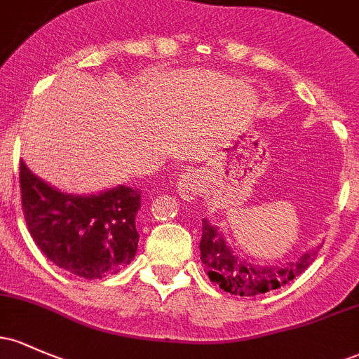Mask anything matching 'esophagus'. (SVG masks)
<instances>
[{
    "instance_id": "obj_1",
    "label": "esophagus",
    "mask_w": 359,
    "mask_h": 359,
    "mask_svg": "<svg viewBox=\"0 0 359 359\" xmlns=\"http://www.w3.org/2000/svg\"><path fill=\"white\" fill-rule=\"evenodd\" d=\"M201 182H203V180H201L198 172H182L179 175V179H177V192H179L182 199H194L201 192V189H203V184Z\"/></svg>"
}]
</instances>
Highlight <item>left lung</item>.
<instances>
[{"mask_svg":"<svg viewBox=\"0 0 359 359\" xmlns=\"http://www.w3.org/2000/svg\"><path fill=\"white\" fill-rule=\"evenodd\" d=\"M320 247L309 250L298 261L285 266H255L238 259L226 245L218 228L206 218L203 219V237L199 243L201 261L211 281L223 291L238 297H255L288 285L297 276L305 273L306 267L317 257Z\"/></svg>","mask_w":359,"mask_h":359,"instance_id":"left-lung-1","label":"left lung"}]
</instances>
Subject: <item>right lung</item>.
Masks as SVG:
<instances>
[{"label":"right lung","instance_id":"right-lung-1","mask_svg":"<svg viewBox=\"0 0 359 359\" xmlns=\"http://www.w3.org/2000/svg\"><path fill=\"white\" fill-rule=\"evenodd\" d=\"M27 228L42 254L71 274L102 279L136 255L140 189L119 186L97 196L62 194L20 163Z\"/></svg>","mask_w":359,"mask_h":359}]
</instances>
